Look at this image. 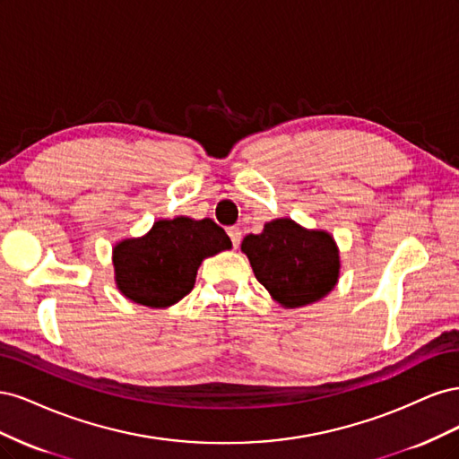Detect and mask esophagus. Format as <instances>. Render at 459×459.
Here are the masks:
<instances>
[{"label": "esophagus", "mask_w": 459, "mask_h": 459, "mask_svg": "<svg viewBox=\"0 0 459 459\" xmlns=\"http://www.w3.org/2000/svg\"><path fill=\"white\" fill-rule=\"evenodd\" d=\"M228 235H230L233 247H239V243H241V230L231 226V228H228Z\"/></svg>", "instance_id": "esophagus-1"}]
</instances>
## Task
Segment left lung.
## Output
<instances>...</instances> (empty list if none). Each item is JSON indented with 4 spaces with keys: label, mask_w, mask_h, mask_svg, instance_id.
Segmentation results:
<instances>
[{
    "label": "left lung",
    "mask_w": 459,
    "mask_h": 459,
    "mask_svg": "<svg viewBox=\"0 0 459 459\" xmlns=\"http://www.w3.org/2000/svg\"><path fill=\"white\" fill-rule=\"evenodd\" d=\"M241 251L256 280L287 308L307 307L325 297L339 277V251L325 231H308L293 220L268 221L258 235H247Z\"/></svg>",
    "instance_id": "left-lung-1"
}]
</instances>
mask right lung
Segmentation results:
<instances>
[{
    "mask_svg": "<svg viewBox=\"0 0 459 459\" xmlns=\"http://www.w3.org/2000/svg\"><path fill=\"white\" fill-rule=\"evenodd\" d=\"M226 248H231V241L211 218L159 220L145 238L115 247V280L130 300L166 308L195 285L203 258Z\"/></svg>",
    "mask_w": 459,
    "mask_h": 459,
    "instance_id": "right-lung-1",
    "label": "right lung"
}]
</instances>
